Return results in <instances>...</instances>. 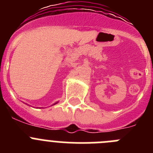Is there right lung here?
Masks as SVG:
<instances>
[{"label":"right lung","instance_id":"right-lung-1","mask_svg":"<svg viewBox=\"0 0 153 153\" xmlns=\"http://www.w3.org/2000/svg\"><path fill=\"white\" fill-rule=\"evenodd\" d=\"M55 104H56V103H55Z\"/></svg>","mask_w":153,"mask_h":153}]
</instances>
